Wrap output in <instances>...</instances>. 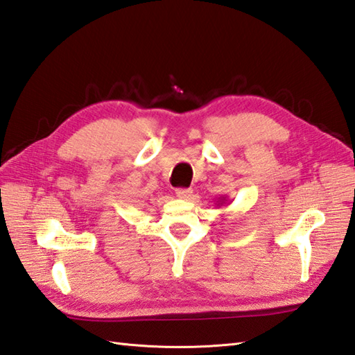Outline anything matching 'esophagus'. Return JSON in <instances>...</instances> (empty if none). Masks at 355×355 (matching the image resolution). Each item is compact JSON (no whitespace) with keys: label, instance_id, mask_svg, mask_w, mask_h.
Listing matches in <instances>:
<instances>
[{"label":"esophagus","instance_id":"esophagus-1","mask_svg":"<svg viewBox=\"0 0 355 355\" xmlns=\"http://www.w3.org/2000/svg\"><path fill=\"white\" fill-rule=\"evenodd\" d=\"M175 193L178 198H181V200H186V201L192 200V196H193L192 189H177Z\"/></svg>","mask_w":355,"mask_h":355}]
</instances>
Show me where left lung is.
<instances>
[{
    "label": "left lung",
    "instance_id": "8db88e82",
    "mask_svg": "<svg viewBox=\"0 0 355 355\" xmlns=\"http://www.w3.org/2000/svg\"><path fill=\"white\" fill-rule=\"evenodd\" d=\"M227 201H228L227 196L224 195V196H219V200L216 202H218V205H224V204H227Z\"/></svg>",
    "mask_w": 355,
    "mask_h": 355
}]
</instances>
